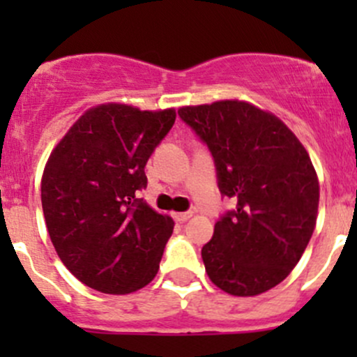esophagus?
Returning <instances> with one entry per match:
<instances>
[{"label":"esophagus","mask_w":357,"mask_h":357,"mask_svg":"<svg viewBox=\"0 0 357 357\" xmlns=\"http://www.w3.org/2000/svg\"><path fill=\"white\" fill-rule=\"evenodd\" d=\"M192 215H193L192 211H186V212H179V214H174V219L178 222H185V221H188Z\"/></svg>","instance_id":"1"}]
</instances>
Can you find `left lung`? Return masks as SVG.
<instances>
[{
	"label": "left lung",
	"instance_id": "obj_1",
	"mask_svg": "<svg viewBox=\"0 0 357 357\" xmlns=\"http://www.w3.org/2000/svg\"><path fill=\"white\" fill-rule=\"evenodd\" d=\"M178 115L207 145L221 195L236 200L202 247L208 278L238 297L273 289L314 231L319 185L311 158L278 117L250 103L225 100Z\"/></svg>",
	"mask_w": 357,
	"mask_h": 357
}]
</instances>
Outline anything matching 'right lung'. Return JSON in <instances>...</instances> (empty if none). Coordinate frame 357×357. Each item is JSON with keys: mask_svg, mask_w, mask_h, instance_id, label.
<instances>
[{"mask_svg": "<svg viewBox=\"0 0 357 357\" xmlns=\"http://www.w3.org/2000/svg\"><path fill=\"white\" fill-rule=\"evenodd\" d=\"M176 121L172 109L109 103L86 112L46 162V228L68 271L103 294H129L155 278L174 222L139 192L145 165Z\"/></svg>", "mask_w": 357, "mask_h": 357, "instance_id": "obj_1", "label": "right lung"}]
</instances>
